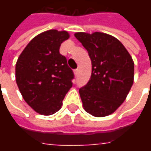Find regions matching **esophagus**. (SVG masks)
Returning a JSON list of instances; mask_svg holds the SVG:
<instances>
[{"label":"esophagus","instance_id":"obj_1","mask_svg":"<svg viewBox=\"0 0 151 151\" xmlns=\"http://www.w3.org/2000/svg\"><path fill=\"white\" fill-rule=\"evenodd\" d=\"M78 73H79V70H78V69H76L75 71H74V74H75V77H78Z\"/></svg>","mask_w":151,"mask_h":151}]
</instances>
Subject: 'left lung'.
<instances>
[{
  "label": "left lung",
  "mask_w": 151,
  "mask_h": 151,
  "mask_svg": "<svg viewBox=\"0 0 151 151\" xmlns=\"http://www.w3.org/2000/svg\"><path fill=\"white\" fill-rule=\"evenodd\" d=\"M74 35L91 60V78L79 89L84 109L94 116H108L125 100L133 86V59L123 44L110 35L78 32Z\"/></svg>",
  "instance_id": "1"
}]
</instances>
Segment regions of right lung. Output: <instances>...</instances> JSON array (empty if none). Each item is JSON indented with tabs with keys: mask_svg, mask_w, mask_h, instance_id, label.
I'll use <instances>...</instances> for the list:
<instances>
[{
	"mask_svg": "<svg viewBox=\"0 0 151 151\" xmlns=\"http://www.w3.org/2000/svg\"><path fill=\"white\" fill-rule=\"evenodd\" d=\"M67 31L50 30L30 41L16 63V82L27 104L42 115L60 109L74 78L67 59L60 53Z\"/></svg>",
	"mask_w": 151,
	"mask_h": 151,
	"instance_id": "1",
	"label": "right lung"
}]
</instances>
